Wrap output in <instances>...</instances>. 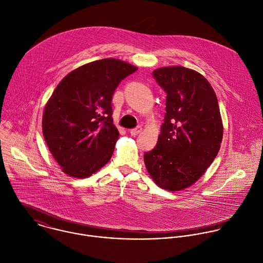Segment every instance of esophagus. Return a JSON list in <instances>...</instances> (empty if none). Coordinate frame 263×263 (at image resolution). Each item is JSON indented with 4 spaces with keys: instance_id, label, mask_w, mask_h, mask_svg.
<instances>
[{
    "instance_id": "1",
    "label": "esophagus",
    "mask_w": 263,
    "mask_h": 263,
    "mask_svg": "<svg viewBox=\"0 0 263 263\" xmlns=\"http://www.w3.org/2000/svg\"><path fill=\"white\" fill-rule=\"evenodd\" d=\"M141 131H142V127H141V126H137L136 128L132 129V130L130 131V133H131V135H133V136H136V135H138V134H139Z\"/></svg>"
}]
</instances>
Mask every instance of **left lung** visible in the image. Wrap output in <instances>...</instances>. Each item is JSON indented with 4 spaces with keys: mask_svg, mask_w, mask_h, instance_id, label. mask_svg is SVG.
Instances as JSON below:
<instances>
[{
    "mask_svg": "<svg viewBox=\"0 0 263 263\" xmlns=\"http://www.w3.org/2000/svg\"><path fill=\"white\" fill-rule=\"evenodd\" d=\"M167 93L166 114L157 146L144 154L155 183L178 192L193 185L216 158L223 125L216 94L200 72L180 65L155 69Z\"/></svg>",
    "mask_w": 263,
    "mask_h": 263,
    "instance_id": "obj_1",
    "label": "left lung"
}]
</instances>
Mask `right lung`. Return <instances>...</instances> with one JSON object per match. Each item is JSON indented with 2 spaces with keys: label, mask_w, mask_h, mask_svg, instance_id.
Returning a JSON list of instances; mask_svg holds the SVG:
<instances>
[{
  "label": "right lung",
  "mask_w": 263,
  "mask_h": 263,
  "mask_svg": "<svg viewBox=\"0 0 263 263\" xmlns=\"http://www.w3.org/2000/svg\"><path fill=\"white\" fill-rule=\"evenodd\" d=\"M137 67L115 58L84 64L57 85L43 112L47 146L61 170L87 178L111 158L119 139L111 100L118 85Z\"/></svg>",
  "instance_id": "obj_1"
}]
</instances>
